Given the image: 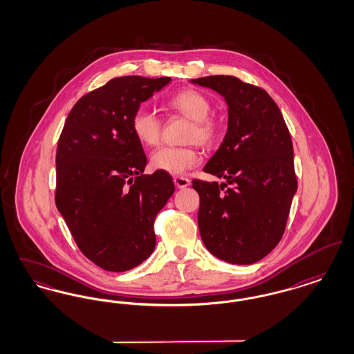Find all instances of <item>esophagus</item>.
I'll return each mask as SVG.
<instances>
[{
  "label": "esophagus",
  "instance_id": "esophagus-1",
  "mask_svg": "<svg viewBox=\"0 0 354 354\" xmlns=\"http://www.w3.org/2000/svg\"><path fill=\"white\" fill-rule=\"evenodd\" d=\"M174 183L178 188H185V187L191 185V180L188 178H185V176H175Z\"/></svg>",
  "mask_w": 354,
  "mask_h": 354
}]
</instances>
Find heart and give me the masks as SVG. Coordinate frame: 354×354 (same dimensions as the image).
Here are the masks:
<instances>
[{
    "label": "heart",
    "mask_w": 354,
    "mask_h": 354,
    "mask_svg": "<svg viewBox=\"0 0 354 354\" xmlns=\"http://www.w3.org/2000/svg\"><path fill=\"white\" fill-rule=\"evenodd\" d=\"M166 109L191 119L187 133L188 143H199L203 147H214L219 139L221 124L211 117L212 103L205 94L195 88H183L174 93L165 102ZM131 130L135 138L147 147L160 142L163 122L155 113L146 109H138L131 117ZM201 163V153L194 145L185 147L165 146L152 152V169L172 175L183 174Z\"/></svg>",
    "instance_id": "b5f03b06"
}]
</instances>
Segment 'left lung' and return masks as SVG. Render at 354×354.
<instances>
[{"instance_id":"obj_1","label":"left lung","mask_w":354,"mask_h":354,"mask_svg":"<svg viewBox=\"0 0 354 354\" xmlns=\"http://www.w3.org/2000/svg\"><path fill=\"white\" fill-rule=\"evenodd\" d=\"M192 82L218 91L228 104V131L203 169L225 182L192 180L201 196L203 243L220 260L253 264L281 240L297 191L289 130L276 102L259 86L234 75Z\"/></svg>"}]
</instances>
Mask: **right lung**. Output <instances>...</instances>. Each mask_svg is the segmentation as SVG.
<instances>
[{
	"mask_svg": "<svg viewBox=\"0 0 354 354\" xmlns=\"http://www.w3.org/2000/svg\"><path fill=\"white\" fill-rule=\"evenodd\" d=\"M171 78L127 75L84 94L58 139L55 204L84 256L110 272L151 254L153 221L175 191L169 172L145 175L147 158L131 117Z\"/></svg>",
	"mask_w": 354,
	"mask_h": 354,
	"instance_id": "add662e5",
	"label": "right lung"
}]
</instances>
